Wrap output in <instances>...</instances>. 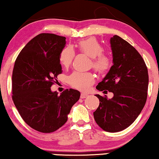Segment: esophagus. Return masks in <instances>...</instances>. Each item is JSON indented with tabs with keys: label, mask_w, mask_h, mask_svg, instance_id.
<instances>
[{
	"label": "esophagus",
	"mask_w": 159,
	"mask_h": 159,
	"mask_svg": "<svg viewBox=\"0 0 159 159\" xmlns=\"http://www.w3.org/2000/svg\"><path fill=\"white\" fill-rule=\"evenodd\" d=\"M87 96H88V94H86V93H82L81 95H80V98L83 99V98H85Z\"/></svg>",
	"instance_id": "1"
}]
</instances>
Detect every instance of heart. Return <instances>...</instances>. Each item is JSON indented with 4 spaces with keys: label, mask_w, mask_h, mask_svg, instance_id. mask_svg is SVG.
Listing matches in <instances>:
<instances>
[{
    "label": "heart",
    "mask_w": 159,
    "mask_h": 159,
    "mask_svg": "<svg viewBox=\"0 0 159 159\" xmlns=\"http://www.w3.org/2000/svg\"><path fill=\"white\" fill-rule=\"evenodd\" d=\"M80 52L91 58L90 66L98 74L103 75L108 71L111 67V61L105 54L103 47L98 41L94 38H89L80 41L77 44ZM75 58V51L72 48L67 46L61 51L59 61L65 68L71 64ZM68 82L74 88L80 90H87L94 83V75L91 72H79L74 71L68 77Z\"/></svg>",
    "instance_id": "1"
}]
</instances>
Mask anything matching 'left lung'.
<instances>
[{
  "mask_svg": "<svg viewBox=\"0 0 159 159\" xmlns=\"http://www.w3.org/2000/svg\"><path fill=\"white\" fill-rule=\"evenodd\" d=\"M110 43L114 64L96 89L107 90L114 97L108 99L106 95H95L100 103L93 116L104 131L116 132L131 125L144 107L148 73L142 56L129 43L114 35Z\"/></svg>",
  "mask_w": 159,
  "mask_h": 159,
  "instance_id": "left-lung-1",
  "label": "left lung"
}]
</instances>
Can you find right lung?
Returning <instances> with one entry per match:
<instances>
[{"label": "right lung", "mask_w": 159, "mask_h": 159, "mask_svg": "<svg viewBox=\"0 0 159 159\" xmlns=\"http://www.w3.org/2000/svg\"><path fill=\"white\" fill-rule=\"evenodd\" d=\"M66 38L41 33L21 50L12 74V100L23 120L37 131L51 133L68 119L80 93L66 89L60 95L51 86L62 73L59 61Z\"/></svg>", "instance_id": "add662e5"}]
</instances>
